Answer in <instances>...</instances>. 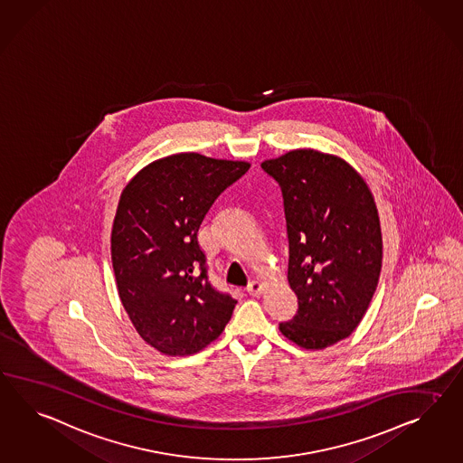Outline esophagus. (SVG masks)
Returning a JSON list of instances; mask_svg holds the SVG:
<instances>
[{"label": "esophagus", "mask_w": 463, "mask_h": 463, "mask_svg": "<svg viewBox=\"0 0 463 463\" xmlns=\"http://www.w3.org/2000/svg\"><path fill=\"white\" fill-rule=\"evenodd\" d=\"M247 292H249L250 296H260L261 292H263V284H261L260 280H251L249 287H247Z\"/></svg>", "instance_id": "esophagus-1"}]
</instances>
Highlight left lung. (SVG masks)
<instances>
[{"label": "left lung", "instance_id": "obj_1", "mask_svg": "<svg viewBox=\"0 0 463 463\" xmlns=\"http://www.w3.org/2000/svg\"><path fill=\"white\" fill-rule=\"evenodd\" d=\"M282 188L288 284L298 300L279 329L317 351L349 337L376 292L383 261L378 208L366 181L343 157L294 149L261 163Z\"/></svg>", "mask_w": 463, "mask_h": 463}]
</instances>
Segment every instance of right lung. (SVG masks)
I'll list each match as a JSON object with an SVG mask.
<instances>
[{"mask_svg":"<svg viewBox=\"0 0 463 463\" xmlns=\"http://www.w3.org/2000/svg\"><path fill=\"white\" fill-rule=\"evenodd\" d=\"M249 167L179 153L144 166L120 193L110 235L120 302L144 341L166 356L202 351L233 314L237 300L210 280L198 230Z\"/></svg>","mask_w":463,"mask_h":463,"instance_id":"right-lung-1","label":"right lung"}]
</instances>
